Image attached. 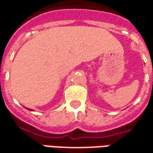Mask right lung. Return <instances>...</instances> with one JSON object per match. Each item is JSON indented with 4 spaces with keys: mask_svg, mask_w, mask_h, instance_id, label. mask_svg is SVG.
<instances>
[{
    "mask_svg": "<svg viewBox=\"0 0 153 153\" xmlns=\"http://www.w3.org/2000/svg\"><path fill=\"white\" fill-rule=\"evenodd\" d=\"M28 110H30V111H34V110H32V109H30V108H27Z\"/></svg>",
    "mask_w": 153,
    "mask_h": 153,
    "instance_id": "right-lung-1",
    "label": "right lung"
}]
</instances>
